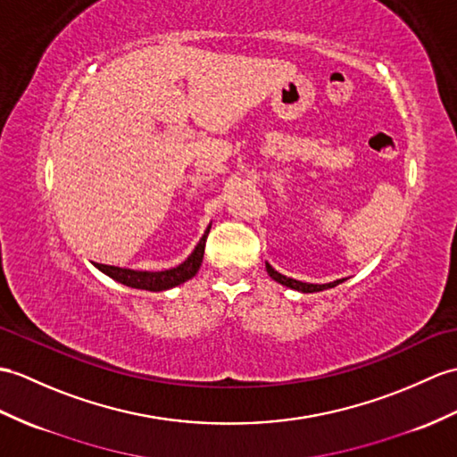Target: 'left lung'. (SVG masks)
<instances>
[{
	"mask_svg": "<svg viewBox=\"0 0 457 457\" xmlns=\"http://www.w3.org/2000/svg\"><path fill=\"white\" fill-rule=\"evenodd\" d=\"M267 272H269V277H270L272 280H277V282H280L282 286H288V288L303 292V294H312V292H321V290H327V288H335L337 284L345 282V278L335 280V282H328V284H307V282H300V280L288 278V277H284V274L277 272V270H274V269L270 267L269 262H267Z\"/></svg>",
	"mask_w": 457,
	"mask_h": 457,
	"instance_id": "8db88e82",
	"label": "left lung"
}]
</instances>
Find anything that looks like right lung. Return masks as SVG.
<instances>
[{
    "label": "right lung",
    "mask_w": 457,
    "mask_h": 457,
    "mask_svg": "<svg viewBox=\"0 0 457 457\" xmlns=\"http://www.w3.org/2000/svg\"><path fill=\"white\" fill-rule=\"evenodd\" d=\"M208 231H210V226L204 231L203 239L198 241L195 251L188 254V259L185 262H180L175 269L150 272V270H132V269L111 267V264H101V262H95V267L107 274V277H111L112 280L120 282L124 286H130V288L150 290V292H163L169 288H175V286L190 280L198 272L200 264H203V257H204Z\"/></svg>",
    "instance_id": "1"
}]
</instances>
